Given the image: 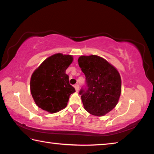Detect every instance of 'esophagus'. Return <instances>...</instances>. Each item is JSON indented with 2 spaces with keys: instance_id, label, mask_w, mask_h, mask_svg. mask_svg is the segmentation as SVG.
Wrapping results in <instances>:
<instances>
[{
  "instance_id": "1",
  "label": "esophagus",
  "mask_w": 154,
  "mask_h": 154,
  "mask_svg": "<svg viewBox=\"0 0 154 154\" xmlns=\"http://www.w3.org/2000/svg\"><path fill=\"white\" fill-rule=\"evenodd\" d=\"M74 87H75V90H76V92H78V91H79V85L78 84H75V85H74Z\"/></svg>"
}]
</instances>
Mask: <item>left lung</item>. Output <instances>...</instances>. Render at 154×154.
<instances>
[{"instance_id":"left-lung-1","label":"left lung","mask_w":154,"mask_h":154,"mask_svg":"<svg viewBox=\"0 0 154 154\" xmlns=\"http://www.w3.org/2000/svg\"><path fill=\"white\" fill-rule=\"evenodd\" d=\"M78 63L85 76V86L79 92L84 109L93 116H105L118 103L122 88L119 73L98 56H82Z\"/></svg>"}]
</instances>
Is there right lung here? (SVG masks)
<instances>
[{"mask_svg": "<svg viewBox=\"0 0 154 154\" xmlns=\"http://www.w3.org/2000/svg\"><path fill=\"white\" fill-rule=\"evenodd\" d=\"M72 56L56 54L43 62L30 79V92L38 107L51 113L66 107L69 96L75 92L69 83L66 70Z\"/></svg>", "mask_w": 154, "mask_h": 154, "instance_id": "add662e5", "label": "right lung"}]
</instances>
